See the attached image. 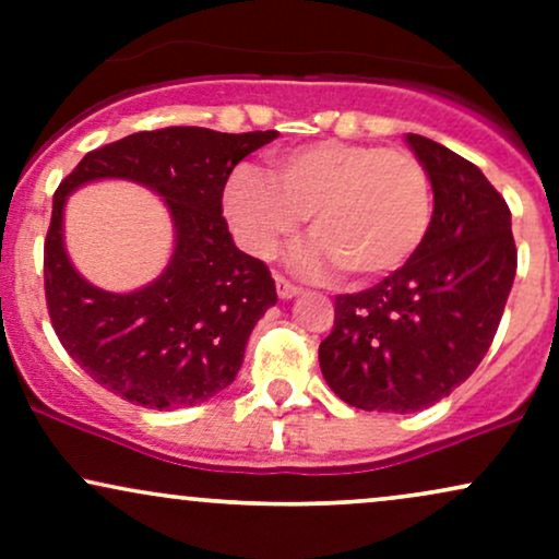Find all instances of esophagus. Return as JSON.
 <instances>
[{"instance_id":"obj_1","label":"esophagus","mask_w":559,"mask_h":559,"mask_svg":"<svg viewBox=\"0 0 559 559\" xmlns=\"http://www.w3.org/2000/svg\"><path fill=\"white\" fill-rule=\"evenodd\" d=\"M275 292H278L281 299H294L301 292V288L294 286L292 281L284 278V275H275Z\"/></svg>"}]
</instances>
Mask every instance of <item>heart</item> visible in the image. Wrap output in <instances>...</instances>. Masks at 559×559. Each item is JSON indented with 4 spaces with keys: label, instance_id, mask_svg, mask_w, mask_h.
Wrapping results in <instances>:
<instances>
[{
    "label": "heart",
    "instance_id": "obj_1",
    "mask_svg": "<svg viewBox=\"0 0 559 559\" xmlns=\"http://www.w3.org/2000/svg\"><path fill=\"white\" fill-rule=\"evenodd\" d=\"M273 181L252 168L230 173L223 210L249 254L275 258L305 217L318 243L301 265L336 262L346 278L394 273L418 252L433 215L428 170L413 152L357 141H316L271 157Z\"/></svg>",
    "mask_w": 559,
    "mask_h": 559
}]
</instances>
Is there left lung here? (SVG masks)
Listing matches in <instances>:
<instances>
[{"instance_id":"obj_1","label":"left lung","mask_w":559,"mask_h":559,"mask_svg":"<svg viewBox=\"0 0 559 559\" xmlns=\"http://www.w3.org/2000/svg\"><path fill=\"white\" fill-rule=\"evenodd\" d=\"M407 144L433 189L426 239L381 284L338 294L318 349L333 394L370 413H418L467 381L493 342L518 267L510 207L484 173L418 133Z\"/></svg>"}]
</instances>
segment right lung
I'll use <instances>...</instances> for the list:
<instances>
[{
  "mask_svg": "<svg viewBox=\"0 0 559 559\" xmlns=\"http://www.w3.org/2000/svg\"><path fill=\"white\" fill-rule=\"evenodd\" d=\"M275 136L197 126L141 131L88 152L60 183L44 241L47 310L60 344L96 383L150 409L194 407L234 383L249 333L278 294L265 262L230 239L223 189L230 170ZM102 177L157 190L177 228L169 267L131 295L83 282L61 241L67 194Z\"/></svg>",
  "mask_w": 559,
  "mask_h": 559,
  "instance_id": "right-lung-1",
  "label": "right lung"
}]
</instances>
